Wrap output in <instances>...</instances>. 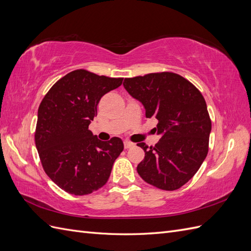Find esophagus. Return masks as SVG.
Instances as JSON below:
<instances>
[{
  "label": "esophagus",
  "mask_w": 251,
  "mask_h": 251,
  "mask_svg": "<svg viewBox=\"0 0 251 251\" xmlns=\"http://www.w3.org/2000/svg\"><path fill=\"white\" fill-rule=\"evenodd\" d=\"M124 146H125V149H130V148L134 147V143L128 142V141H125L124 142Z\"/></svg>",
  "instance_id": "esophagus-1"
}]
</instances>
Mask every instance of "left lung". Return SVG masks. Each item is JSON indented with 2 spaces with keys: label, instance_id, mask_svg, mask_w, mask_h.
<instances>
[{
  "label": "left lung",
  "instance_id": "left-lung-1",
  "mask_svg": "<svg viewBox=\"0 0 251 251\" xmlns=\"http://www.w3.org/2000/svg\"><path fill=\"white\" fill-rule=\"evenodd\" d=\"M124 87L143 104L147 118L158 120L155 132L161 135L155 147L137 144L146 153L137 166L139 176L164 191L180 188L198 172L208 151L211 121L204 97L173 72L125 78Z\"/></svg>",
  "mask_w": 251,
  "mask_h": 251
}]
</instances>
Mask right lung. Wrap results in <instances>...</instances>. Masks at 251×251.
<instances>
[{
    "mask_svg": "<svg viewBox=\"0 0 251 251\" xmlns=\"http://www.w3.org/2000/svg\"><path fill=\"white\" fill-rule=\"evenodd\" d=\"M113 78L79 69L51 87L37 111L35 146L43 169L65 192L83 196L103 186L124 151L118 137L101 141L89 130L100 98L118 88Z\"/></svg>",
    "mask_w": 251,
    "mask_h": 251,
    "instance_id": "right-lung-1",
    "label": "right lung"
}]
</instances>
